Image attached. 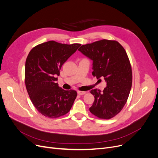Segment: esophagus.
<instances>
[{
  "mask_svg": "<svg viewBox=\"0 0 158 158\" xmlns=\"http://www.w3.org/2000/svg\"><path fill=\"white\" fill-rule=\"evenodd\" d=\"M77 94L79 95H84L86 94V92H83V91H79L78 90L77 91Z\"/></svg>",
  "mask_w": 158,
  "mask_h": 158,
  "instance_id": "34e87169",
  "label": "esophagus"
}]
</instances>
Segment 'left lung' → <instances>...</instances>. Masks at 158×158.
<instances>
[{
  "label": "left lung",
  "mask_w": 158,
  "mask_h": 158,
  "mask_svg": "<svg viewBox=\"0 0 158 158\" xmlns=\"http://www.w3.org/2000/svg\"><path fill=\"white\" fill-rule=\"evenodd\" d=\"M78 50L93 60V76L104 77L107 85L102 93L90 91L95 100L90 112L99 119L114 118L126 104L132 87V67L125 50L118 41L102 39Z\"/></svg>",
  "instance_id": "obj_1"
}]
</instances>
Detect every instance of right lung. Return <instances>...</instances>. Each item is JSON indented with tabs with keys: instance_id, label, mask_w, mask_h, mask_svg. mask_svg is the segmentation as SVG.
I'll list each match as a JSON object with an SVG mask.
<instances>
[{
	"instance_id": "1",
	"label": "right lung",
	"mask_w": 158,
	"mask_h": 158,
	"mask_svg": "<svg viewBox=\"0 0 158 158\" xmlns=\"http://www.w3.org/2000/svg\"><path fill=\"white\" fill-rule=\"evenodd\" d=\"M80 46L50 40L33 47L26 58L24 77L27 92L33 106L46 118L64 115L76 99L77 92L59 87L56 76Z\"/></svg>"
}]
</instances>
